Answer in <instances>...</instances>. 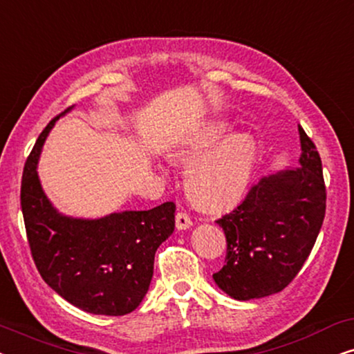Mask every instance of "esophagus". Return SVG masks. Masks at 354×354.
<instances>
[{
	"instance_id": "esophagus-1",
	"label": "esophagus",
	"mask_w": 354,
	"mask_h": 354,
	"mask_svg": "<svg viewBox=\"0 0 354 354\" xmlns=\"http://www.w3.org/2000/svg\"><path fill=\"white\" fill-rule=\"evenodd\" d=\"M193 225L190 216L187 212H177L176 214V227L178 230H187Z\"/></svg>"
}]
</instances>
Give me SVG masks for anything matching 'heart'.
Instances as JSON below:
<instances>
[{
  "mask_svg": "<svg viewBox=\"0 0 354 354\" xmlns=\"http://www.w3.org/2000/svg\"><path fill=\"white\" fill-rule=\"evenodd\" d=\"M230 130L227 120H212L188 132L171 151L172 159L192 162L185 187L203 209L222 211L236 205L253 178L258 140L248 132L229 135Z\"/></svg>",
  "mask_w": 354,
  "mask_h": 354,
  "instance_id": "obj_1",
  "label": "heart"
}]
</instances>
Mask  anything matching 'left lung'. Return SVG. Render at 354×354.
<instances>
[{"instance_id":"8db88e82","label":"left lung","mask_w":354,"mask_h":354,"mask_svg":"<svg viewBox=\"0 0 354 354\" xmlns=\"http://www.w3.org/2000/svg\"><path fill=\"white\" fill-rule=\"evenodd\" d=\"M299 166L263 177L216 222L227 240L225 266L212 279L234 299L269 297L297 277L326 216V185L316 145L299 127Z\"/></svg>"}]
</instances>
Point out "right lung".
<instances>
[{"label":"right lung","instance_id":"add662e5","mask_svg":"<svg viewBox=\"0 0 354 354\" xmlns=\"http://www.w3.org/2000/svg\"><path fill=\"white\" fill-rule=\"evenodd\" d=\"M67 113V111H66ZM56 115L38 137L22 174L21 206L38 272L55 292L90 314L124 316L138 308L153 279L154 254L176 227V205L100 219L61 214L43 192L37 164Z\"/></svg>","mask_w":354,"mask_h":354}]
</instances>
